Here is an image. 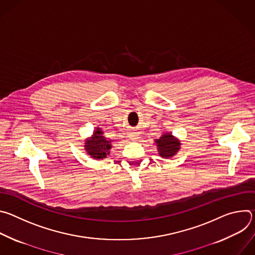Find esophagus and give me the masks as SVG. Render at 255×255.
<instances>
[{"label":"esophagus","mask_w":255,"mask_h":255,"mask_svg":"<svg viewBox=\"0 0 255 255\" xmlns=\"http://www.w3.org/2000/svg\"><path fill=\"white\" fill-rule=\"evenodd\" d=\"M130 136H131L130 138H132V139H137V134L136 133H131Z\"/></svg>","instance_id":"obj_1"}]
</instances>
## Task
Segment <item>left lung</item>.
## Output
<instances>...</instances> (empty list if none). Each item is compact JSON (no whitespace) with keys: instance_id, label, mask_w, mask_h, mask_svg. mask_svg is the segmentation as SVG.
Wrapping results in <instances>:
<instances>
[{"instance_id":"1","label":"left lung","mask_w":255,"mask_h":255,"mask_svg":"<svg viewBox=\"0 0 255 255\" xmlns=\"http://www.w3.org/2000/svg\"><path fill=\"white\" fill-rule=\"evenodd\" d=\"M158 153L161 157L169 158L180 149V142L171 133H164L159 139H155Z\"/></svg>"}]
</instances>
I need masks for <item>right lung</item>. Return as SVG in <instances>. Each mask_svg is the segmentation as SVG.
<instances>
[{"label":"right lung","mask_w":255,"mask_h":255,"mask_svg":"<svg viewBox=\"0 0 255 255\" xmlns=\"http://www.w3.org/2000/svg\"><path fill=\"white\" fill-rule=\"evenodd\" d=\"M85 149L92 158L95 159H103L106 158L107 155L110 154V150L112 145L111 140H107L103 136V131L101 128H96L94 134L91 138L87 139L85 143Z\"/></svg>","instance_id":"add662e5"}]
</instances>
